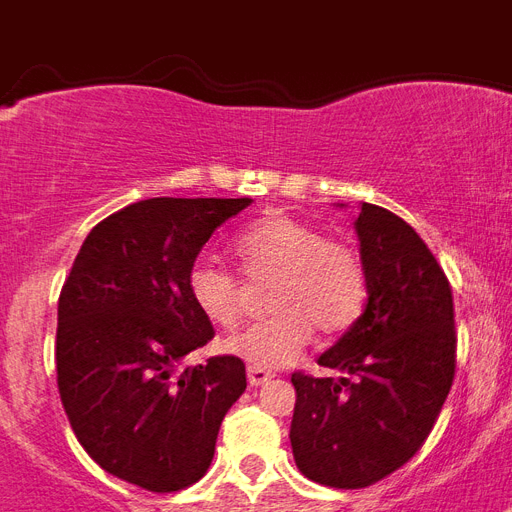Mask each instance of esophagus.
Returning a JSON list of instances; mask_svg holds the SVG:
<instances>
[{"instance_id":"esophagus-1","label":"esophagus","mask_w":512,"mask_h":512,"mask_svg":"<svg viewBox=\"0 0 512 512\" xmlns=\"http://www.w3.org/2000/svg\"><path fill=\"white\" fill-rule=\"evenodd\" d=\"M249 385H265V382L273 380V374L268 369H260V366H249L247 369Z\"/></svg>"}]
</instances>
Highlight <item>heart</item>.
Wrapping results in <instances>:
<instances>
[{"instance_id": "heart-1", "label": "heart", "mask_w": 512, "mask_h": 512, "mask_svg": "<svg viewBox=\"0 0 512 512\" xmlns=\"http://www.w3.org/2000/svg\"><path fill=\"white\" fill-rule=\"evenodd\" d=\"M233 255L249 279H271V316L225 337L228 356L260 369H279L321 337L335 340L356 327L366 308V268L356 249L327 239L316 225L276 212L233 239ZM193 308L215 327L231 329L244 316V287L236 273L201 257L188 271Z\"/></svg>"}]
</instances>
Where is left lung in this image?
Wrapping results in <instances>:
<instances>
[{
  "mask_svg": "<svg viewBox=\"0 0 512 512\" xmlns=\"http://www.w3.org/2000/svg\"><path fill=\"white\" fill-rule=\"evenodd\" d=\"M366 308L319 356L332 377L295 372L292 454L332 489H364L420 452L454 382L457 335L449 279L401 217L361 204Z\"/></svg>",
  "mask_w": 512,
  "mask_h": 512,
  "instance_id": "obj_1",
  "label": "left lung"
}]
</instances>
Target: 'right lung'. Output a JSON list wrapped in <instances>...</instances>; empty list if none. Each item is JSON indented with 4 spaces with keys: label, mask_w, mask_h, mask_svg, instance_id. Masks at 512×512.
<instances>
[{
    "label": "right lung",
    "mask_w": 512,
    "mask_h": 512,
    "mask_svg": "<svg viewBox=\"0 0 512 512\" xmlns=\"http://www.w3.org/2000/svg\"><path fill=\"white\" fill-rule=\"evenodd\" d=\"M249 204L135 201L92 228L60 289V401L84 452L127 484L159 494L196 484L247 388L241 358L183 361L215 337L188 297V271L215 228Z\"/></svg>",
    "instance_id": "1"
}]
</instances>
